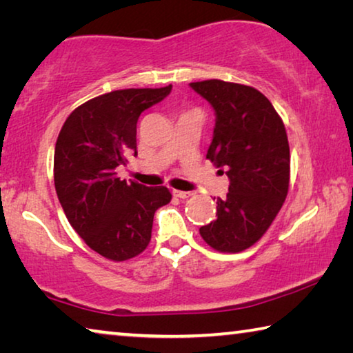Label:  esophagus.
Instances as JSON below:
<instances>
[{"label": "esophagus", "instance_id": "34e87169", "mask_svg": "<svg viewBox=\"0 0 353 353\" xmlns=\"http://www.w3.org/2000/svg\"><path fill=\"white\" fill-rule=\"evenodd\" d=\"M172 194L176 196V198H179V199H188L191 194V191H181V190H172Z\"/></svg>", "mask_w": 353, "mask_h": 353}]
</instances>
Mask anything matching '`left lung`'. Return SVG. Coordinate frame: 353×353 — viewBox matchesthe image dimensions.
Masks as SVG:
<instances>
[{
  "mask_svg": "<svg viewBox=\"0 0 353 353\" xmlns=\"http://www.w3.org/2000/svg\"><path fill=\"white\" fill-rule=\"evenodd\" d=\"M190 87L213 107L207 159L230 181L227 198L216 201V219L199 234L219 252H241L270 229L288 194V137L271 101L254 87L219 79Z\"/></svg>",
  "mask_w": 353,
  "mask_h": 353,
  "instance_id": "left-lung-1",
  "label": "left lung"
}]
</instances>
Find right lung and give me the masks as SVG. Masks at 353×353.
Wrapping results in <instances>:
<instances>
[{
  "instance_id": "right-lung-1",
  "label": "right lung",
  "mask_w": 353,
  "mask_h": 353,
  "mask_svg": "<svg viewBox=\"0 0 353 353\" xmlns=\"http://www.w3.org/2000/svg\"><path fill=\"white\" fill-rule=\"evenodd\" d=\"M126 88L93 98L67 118L56 141L54 185L70 224L87 246L113 261L141 254L151 241L154 213L171 201L166 187L118 177L137 155V121L171 93Z\"/></svg>"
}]
</instances>
